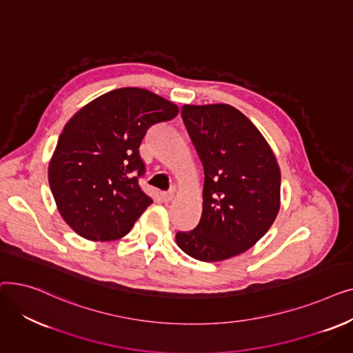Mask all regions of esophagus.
I'll return each instance as SVG.
<instances>
[{
    "label": "esophagus",
    "instance_id": "obj_1",
    "mask_svg": "<svg viewBox=\"0 0 353 353\" xmlns=\"http://www.w3.org/2000/svg\"><path fill=\"white\" fill-rule=\"evenodd\" d=\"M173 196H174V192L173 190H170V192H163V193H160V197H161V200L163 201H170L172 199H173Z\"/></svg>",
    "mask_w": 353,
    "mask_h": 353
}]
</instances>
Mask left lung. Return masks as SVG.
<instances>
[{
    "label": "left lung",
    "instance_id": "8db88e82",
    "mask_svg": "<svg viewBox=\"0 0 353 353\" xmlns=\"http://www.w3.org/2000/svg\"><path fill=\"white\" fill-rule=\"evenodd\" d=\"M181 119L205 169L199 225L176 242L201 262L249 250L281 209V169L257 127L229 104H184Z\"/></svg>",
    "mask_w": 353,
    "mask_h": 353
}]
</instances>
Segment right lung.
Here are the masks:
<instances>
[{
	"instance_id": "right-lung-1",
	"label": "right lung",
	"mask_w": 353,
	"mask_h": 353,
	"mask_svg": "<svg viewBox=\"0 0 353 353\" xmlns=\"http://www.w3.org/2000/svg\"><path fill=\"white\" fill-rule=\"evenodd\" d=\"M179 107L145 88L123 87L81 107L64 125L48 183L65 223L87 240L125 236L153 200L139 186V147L147 130Z\"/></svg>"
}]
</instances>
